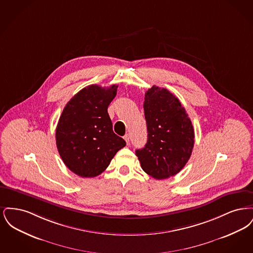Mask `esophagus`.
I'll return each instance as SVG.
<instances>
[{
  "label": "esophagus",
  "instance_id": "esophagus-1",
  "mask_svg": "<svg viewBox=\"0 0 253 253\" xmlns=\"http://www.w3.org/2000/svg\"><path fill=\"white\" fill-rule=\"evenodd\" d=\"M124 139H125V141H126L127 144L130 143V135H129L128 133H126V134L124 135Z\"/></svg>",
  "mask_w": 253,
  "mask_h": 253
}]
</instances>
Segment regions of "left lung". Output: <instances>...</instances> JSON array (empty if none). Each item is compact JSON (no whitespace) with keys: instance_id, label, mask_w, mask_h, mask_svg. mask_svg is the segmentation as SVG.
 Segmentation results:
<instances>
[{"instance_id":"left-lung-1","label":"left lung","mask_w":253,"mask_h":253,"mask_svg":"<svg viewBox=\"0 0 253 253\" xmlns=\"http://www.w3.org/2000/svg\"><path fill=\"white\" fill-rule=\"evenodd\" d=\"M144 99L148 140L135 155L146 173L165 179L178 173L190 159L193 124L179 99L167 89L154 85Z\"/></svg>"}]
</instances>
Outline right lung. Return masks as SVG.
<instances>
[{"label":"right lung","instance_id":"add662e5","mask_svg":"<svg viewBox=\"0 0 253 253\" xmlns=\"http://www.w3.org/2000/svg\"><path fill=\"white\" fill-rule=\"evenodd\" d=\"M118 85H89L63 109L56 129V143L66 167L82 177H95L108 167L125 140L113 131L109 104Z\"/></svg>","mask_w":253,"mask_h":253}]
</instances>
